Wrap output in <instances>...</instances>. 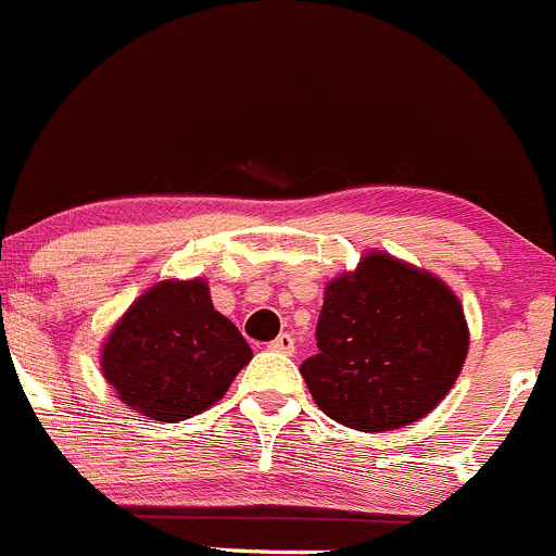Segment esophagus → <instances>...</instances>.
<instances>
[{"mask_svg": "<svg viewBox=\"0 0 556 556\" xmlns=\"http://www.w3.org/2000/svg\"><path fill=\"white\" fill-rule=\"evenodd\" d=\"M267 349L278 351V354H294V338H291L289 332H280L278 338L267 345Z\"/></svg>", "mask_w": 556, "mask_h": 556, "instance_id": "obj_1", "label": "esophagus"}]
</instances>
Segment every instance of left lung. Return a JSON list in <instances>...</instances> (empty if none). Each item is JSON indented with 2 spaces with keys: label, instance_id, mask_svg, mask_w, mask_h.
I'll list each match as a JSON object with an SVG mask.
<instances>
[{
  "label": "left lung",
  "instance_id": "obj_1",
  "mask_svg": "<svg viewBox=\"0 0 556 556\" xmlns=\"http://www.w3.org/2000/svg\"><path fill=\"white\" fill-rule=\"evenodd\" d=\"M316 343L300 372L318 408L351 430L387 432L446 397L465 365L467 324L443 280L370 254L327 286Z\"/></svg>",
  "mask_w": 556,
  "mask_h": 556
}]
</instances>
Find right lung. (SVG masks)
<instances>
[{"mask_svg":"<svg viewBox=\"0 0 556 556\" xmlns=\"http://www.w3.org/2000/svg\"><path fill=\"white\" fill-rule=\"evenodd\" d=\"M251 345L213 307L205 280H162L124 313L102 349V372L129 408L184 421L227 394Z\"/></svg>","mask_w":556,"mask_h":556,"instance_id":"add662e5","label":"right lung"}]
</instances>
